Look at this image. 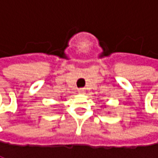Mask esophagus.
Masks as SVG:
<instances>
[{
	"instance_id": "34e87169",
	"label": "esophagus",
	"mask_w": 158,
	"mask_h": 158,
	"mask_svg": "<svg viewBox=\"0 0 158 158\" xmlns=\"http://www.w3.org/2000/svg\"><path fill=\"white\" fill-rule=\"evenodd\" d=\"M77 92H78V94H83L85 93V89H84V88H81V89H78V90H77Z\"/></svg>"
}]
</instances>
